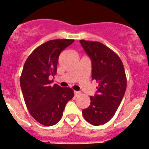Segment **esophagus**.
<instances>
[{
	"mask_svg": "<svg viewBox=\"0 0 149 149\" xmlns=\"http://www.w3.org/2000/svg\"><path fill=\"white\" fill-rule=\"evenodd\" d=\"M80 95V92H78V91H74V95L75 97H78Z\"/></svg>",
	"mask_w": 149,
	"mask_h": 149,
	"instance_id": "esophagus-1",
	"label": "esophagus"
}]
</instances>
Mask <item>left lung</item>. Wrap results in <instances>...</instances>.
I'll return each instance as SVG.
<instances>
[{"instance_id":"8db88e82","label":"left lung","mask_w":149,"mask_h":149,"mask_svg":"<svg viewBox=\"0 0 149 149\" xmlns=\"http://www.w3.org/2000/svg\"><path fill=\"white\" fill-rule=\"evenodd\" d=\"M91 59L92 78L98 83L97 93L90 97V105L83 110L85 120L92 125H104L115 115L127 88L122 61L102 42L80 40Z\"/></svg>"}]
</instances>
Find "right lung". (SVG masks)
<instances>
[{"label": "right lung", "mask_w": 149, "mask_h": 149, "mask_svg": "<svg viewBox=\"0 0 149 149\" xmlns=\"http://www.w3.org/2000/svg\"><path fill=\"white\" fill-rule=\"evenodd\" d=\"M72 39L51 40L36 47L24 65L20 86L29 112L39 123L57 124L61 118L66 103L74 96L70 88L57 84L51 86L49 76L57 73L59 54L72 44Z\"/></svg>", "instance_id": "right-lung-1"}]
</instances>
